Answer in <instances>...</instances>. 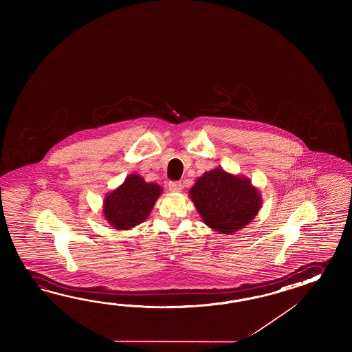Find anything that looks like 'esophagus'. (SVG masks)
<instances>
[{"mask_svg": "<svg viewBox=\"0 0 352 352\" xmlns=\"http://www.w3.org/2000/svg\"><path fill=\"white\" fill-rule=\"evenodd\" d=\"M181 188H182V185H181V182H179V181H171V182L168 184V190H170L171 192H179Z\"/></svg>", "mask_w": 352, "mask_h": 352, "instance_id": "obj_1", "label": "esophagus"}]
</instances>
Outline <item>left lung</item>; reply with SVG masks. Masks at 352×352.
Returning <instances> with one entry per match:
<instances>
[{
    "mask_svg": "<svg viewBox=\"0 0 352 352\" xmlns=\"http://www.w3.org/2000/svg\"><path fill=\"white\" fill-rule=\"evenodd\" d=\"M202 221L214 232L232 235L245 228L262 206L252 179L226 173L221 167L204 173L188 191Z\"/></svg>",
    "mask_w": 352,
    "mask_h": 352,
    "instance_id": "8db88e82",
    "label": "left lung"
}]
</instances>
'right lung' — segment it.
Wrapping results in <instances>:
<instances>
[{"label": "right lung", "instance_id": "right-lung-1", "mask_svg": "<svg viewBox=\"0 0 352 352\" xmlns=\"http://www.w3.org/2000/svg\"><path fill=\"white\" fill-rule=\"evenodd\" d=\"M161 194L157 184L146 182L137 173L128 175L120 186L105 195L104 219L117 230H129L148 217Z\"/></svg>", "mask_w": 352, "mask_h": 352}]
</instances>
